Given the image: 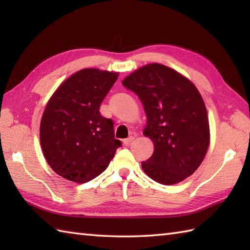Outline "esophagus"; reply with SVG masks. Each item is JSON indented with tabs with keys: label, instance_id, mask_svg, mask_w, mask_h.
Wrapping results in <instances>:
<instances>
[{
	"label": "esophagus",
	"instance_id": "1",
	"mask_svg": "<svg viewBox=\"0 0 250 250\" xmlns=\"http://www.w3.org/2000/svg\"><path fill=\"white\" fill-rule=\"evenodd\" d=\"M133 140H134V137H133V136H130V137H128V139L124 140V145H125V146H129V145L131 144V142H133Z\"/></svg>",
	"mask_w": 250,
	"mask_h": 250
}]
</instances>
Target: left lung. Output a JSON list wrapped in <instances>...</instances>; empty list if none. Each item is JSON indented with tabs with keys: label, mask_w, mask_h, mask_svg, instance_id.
Masks as SVG:
<instances>
[{
	"label": "left lung",
	"mask_w": 250,
	"mask_h": 250,
	"mask_svg": "<svg viewBox=\"0 0 250 250\" xmlns=\"http://www.w3.org/2000/svg\"><path fill=\"white\" fill-rule=\"evenodd\" d=\"M122 84L142 101L147 115L144 134L155 150L142 162L155 182L174 185L192 175L209 145L207 111L198 89L171 67L151 63L124 79Z\"/></svg>",
	"instance_id": "1"
}]
</instances>
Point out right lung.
Here are the masks:
<instances>
[{
    "label": "right lung",
    "mask_w": 250,
    "mask_h": 250,
    "mask_svg": "<svg viewBox=\"0 0 250 250\" xmlns=\"http://www.w3.org/2000/svg\"><path fill=\"white\" fill-rule=\"evenodd\" d=\"M118 74L83 68L56 90L41 120L40 139L49 167L63 178L83 184L103 173L121 142L100 106Z\"/></svg>",
    "instance_id": "obj_1"
}]
</instances>
